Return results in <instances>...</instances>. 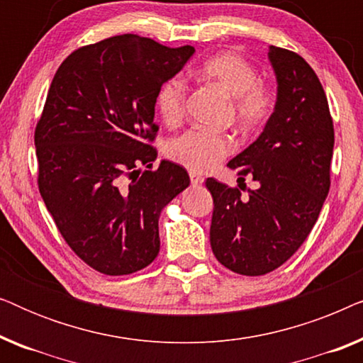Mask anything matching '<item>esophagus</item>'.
<instances>
[{
  "label": "esophagus",
  "mask_w": 363,
  "mask_h": 363,
  "mask_svg": "<svg viewBox=\"0 0 363 363\" xmlns=\"http://www.w3.org/2000/svg\"><path fill=\"white\" fill-rule=\"evenodd\" d=\"M190 180H191V185L193 186H198V185H201L203 182H205V178H203L201 175H198V173H190Z\"/></svg>",
  "instance_id": "1"
}]
</instances>
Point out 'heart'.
Instances as JSON below:
<instances>
[{
    "label": "heart",
    "instance_id": "b5f03b06",
    "mask_svg": "<svg viewBox=\"0 0 363 363\" xmlns=\"http://www.w3.org/2000/svg\"><path fill=\"white\" fill-rule=\"evenodd\" d=\"M198 76L215 84L230 99L235 121L245 130H256L269 121L274 111V94L267 84L259 81L252 64L236 52H220L208 57L198 67ZM188 96L186 81L182 76L167 79L158 87L155 106L162 121L168 127H177L185 116ZM235 150V140L226 133H213L193 128L172 138L165 147V155L193 173L211 170Z\"/></svg>",
    "mask_w": 363,
    "mask_h": 363
}]
</instances>
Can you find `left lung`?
I'll list each match as a JSON object with an SVG mask.
<instances>
[{
  "label": "left lung",
  "mask_w": 363,
  "mask_h": 363,
  "mask_svg": "<svg viewBox=\"0 0 363 363\" xmlns=\"http://www.w3.org/2000/svg\"><path fill=\"white\" fill-rule=\"evenodd\" d=\"M269 59L277 77L274 112L259 138L228 163L238 182L250 177L256 188L242 196L238 186L206 180L215 201L213 255L242 276L284 264L309 236L330 188L334 122L324 87L297 52L271 46Z\"/></svg>",
  "instance_id": "1"
}]
</instances>
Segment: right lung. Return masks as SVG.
<instances>
[{
    "label": "right lung",
    "mask_w": 363,
    "mask_h": 363,
    "mask_svg": "<svg viewBox=\"0 0 363 363\" xmlns=\"http://www.w3.org/2000/svg\"><path fill=\"white\" fill-rule=\"evenodd\" d=\"M193 52L122 34L76 49L54 74L34 130L39 193L69 247L106 276L155 259L162 210L190 185L177 163L152 170V143L158 87Z\"/></svg>",
    "instance_id": "1"
}]
</instances>
